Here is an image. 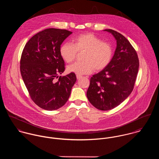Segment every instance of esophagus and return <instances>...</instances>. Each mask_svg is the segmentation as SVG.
Wrapping results in <instances>:
<instances>
[{
	"label": "esophagus",
	"instance_id": "34e87169",
	"mask_svg": "<svg viewBox=\"0 0 159 159\" xmlns=\"http://www.w3.org/2000/svg\"><path fill=\"white\" fill-rule=\"evenodd\" d=\"M82 78V76H81V75H76V78L78 79V80H80V79H81Z\"/></svg>",
	"mask_w": 159,
	"mask_h": 159
}]
</instances>
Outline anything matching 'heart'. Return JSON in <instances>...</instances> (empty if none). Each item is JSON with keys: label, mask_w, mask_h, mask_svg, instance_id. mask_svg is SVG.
I'll return each instance as SVG.
<instances>
[{"label": "heart", "mask_w": 159, "mask_h": 159, "mask_svg": "<svg viewBox=\"0 0 159 159\" xmlns=\"http://www.w3.org/2000/svg\"><path fill=\"white\" fill-rule=\"evenodd\" d=\"M81 51H85L84 62H77L68 67V71L78 75L90 74L94 68L97 71L104 69L113 54L112 46L91 33L78 35L72 39V44L65 43L60 48V54L67 63L73 61L77 52Z\"/></svg>", "instance_id": "1"}]
</instances>
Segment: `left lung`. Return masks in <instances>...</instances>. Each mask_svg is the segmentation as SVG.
I'll return each mask as SVG.
<instances>
[{
    "instance_id": "8db88e82",
    "label": "left lung",
    "mask_w": 159,
    "mask_h": 159,
    "mask_svg": "<svg viewBox=\"0 0 159 159\" xmlns=\"http://www.w3.org/2000/svg\"><path fill=\"white\" fill-rule=\"evenodd\" d=\"M116 40V48L110 64L91 77L86 95L91 104L102 111L113 109L122 103L134 89L139 68L136 51L120 33L105 29Z\"/></svg>"
}]
</instances>
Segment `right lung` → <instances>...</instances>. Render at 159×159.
I'll list each match as a JSON object with an SVG mask.
<instances>
[{
  "instance_id": "add662e5",
  "label": "right lung",
  "mask_w": 159,
  "mask_h": 159,
  "mask_svg": "<svg viewBox=\"0 0 159 159\" xmlns=\"http://www.w3.org/2000/svg\"><path fill=\"white\" fill-rule=\"evenodd\" d=\"M72 34L50 28L34 35L24 48L20 71L32 100L41 108L53 111L64 106L76 81L74 73L59 77L65 71L60 54L63 42Z\"/></svg>"
}]
</instances>
